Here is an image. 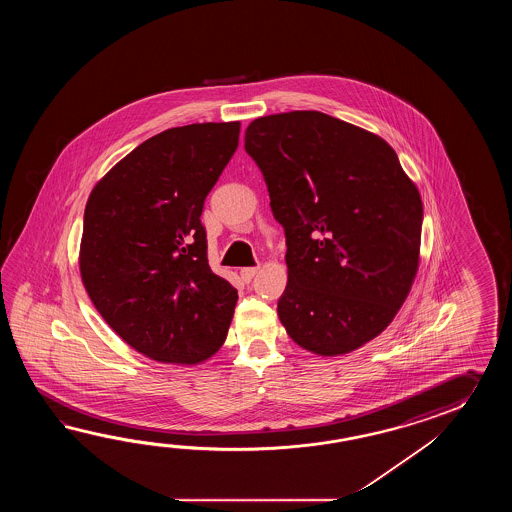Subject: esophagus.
I'll list each match as a JSON object with an SVG mask.
<instances>
[{
    "label": "esophagus",
    "instance_id": "obj_1",
    "mask_svg": "<svg viewBox=\"0 0 512 512\" xmlns=\"http://www.w3.org/2000/svg\"><path fill=\"white\" fill-rule=\"evenodd\" d=\"M258 271H260V267H245V269H241V280L243 282H251L252 278L258 274Z\"/></svg>",
    "mask_w": 512,
    "mask_h": 512
}]
</instances>
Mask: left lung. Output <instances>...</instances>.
<instances>
[{
    "label": "left lung",
    "mask_w": 512,
    "mask_h": 512,
    "mask_svg": "<svg viewBox=\"0 0 512 512\" xmlns=\"http://www.w3.org/2000/svg\"><path fill=\"white\" fill-rule=\"evenodd\" d=\"M245 150L285 230L287 335L322 357L381 335L412 289L423 225L392 146L326 113L289 111L252 120Z\"/></svg>",
    "instance_id": "8db88e82"
}]
</instances>
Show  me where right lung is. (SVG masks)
<instances>
[{
	"label": "right lung",
	"mask_w": 512,
	"mask_h": 512,
	"mask_svg": "<svg viewBox=\"0 0 512 512\" xmlns=\"http://www.w3.org/2000/svg\"><path fill=\"white\" fill-rule=\"evenodd\" d=\"M240 122L170 128L139 144L87 199L80 276L108 326L159 362L218 351L238 291L210 271L201 212L240 141Z\"/></svg>",
	"instance_id": "obj_1"
}]
</instances>
